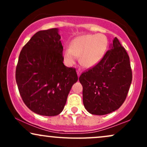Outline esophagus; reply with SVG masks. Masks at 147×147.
<instances>
[{"instance_id": "34e87169", "label": "esophagus", "mask_w": 147, "mask_h": 147, "mask_svg": "<svg viewBox=\"0 0 147 147\" xmlns=\"http://www.w3.org/2000/svg\"><path fill=\"white\" fill-rule=\"evenodd\" d=\"M77 73L78 77H79V76L81 75V74H82V70H81V69H78V70H77Z\"/></svg>"}]
</instances>
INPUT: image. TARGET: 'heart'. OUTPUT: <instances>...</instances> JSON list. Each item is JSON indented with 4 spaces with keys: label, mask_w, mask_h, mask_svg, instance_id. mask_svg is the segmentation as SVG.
I'll return each instance as SVG.
<instances>
[{
    "label": "heart",
    "mask_w": 147,
    "mask_h": 147,
    "mask_svg": "<svg viewBox=\"0 0 147 147\" xmlns=\"http://www.w3.org/2000/svg\"><path fill=\"white\" fill-rule=\"evenodd\" d=\"M107 38L102 34L83 35L75 38L70 48L63 50L65 64L72 65L79 57L81 64L86 68H92L101 61L107 50Z\"/></svg>",
    "instance_id": "heart-1"
}]
</instances>
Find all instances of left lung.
<instances>
[{
    "label": "left lung",
    "instance_id": "left-lung-1",
    "mask_svg": "<svg viewBox=\"0 0 147 147\" xmlns=\"http://www.w3.org/2000/svg\"><path fill=\"white\" fill-rule=\"evenodd\" d=\"M97 65L79 80L83 86V103L88 112L104 115L117 110L126 98L132 82L129 57L117 37Z\"/></svg>",
    "mask_w": 147,
    "mask_h": 147
}]
</instances>
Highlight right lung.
<instances>
[{"label": "right lung", "instance_id": "right-lung-1", "mask_svg": "<svg viewBox=\"0 0 147 147\" xmlns=\"http://www.w3.org/2000/svg\"><path fill=\"white\" fill-rule=\"evenodd\" d=\"M57 28L38 31L22 48L16 81L23 102L35 113L55 116L63 110L78 80L76 70L64 65Z\"/></svg>", "mask_w": 147, "mask_h": 147}]
</instances>
